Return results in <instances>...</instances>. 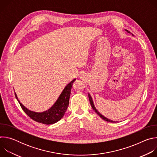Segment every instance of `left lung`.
<instances>
[{"instance_id": "8db88e82", "label": "left lung", "mask_w": 157, "mask_h": 157, "mask_svg": "<svg viewBox=\"0 0 157 157\" xmlns=\"http://www.w3.org/2000/svg\"><path fill=\"white\" fill-rule=\"evenodd\" d=\"M128 33H130V32L128 31V30H125ZM88 97H89V101H90V104H91V107H92V108L93 109V110L96 112V113L100 117H101L103 120H104V121H107V122H115V121H110V119H107L106 117H105L104 116H103L102 115H101L99 112L98 111V110L96 109V107H95V106H94V103H93V99H92V98L91 97V96H90V94H88Z\"/></svg>"}]
</instances>
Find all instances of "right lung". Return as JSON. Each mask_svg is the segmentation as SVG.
Masks as SVG:
<instances>
[{
	"label": "right lung",
	"mask_w": 157,
	"mask_h": 157,
	"mask_svg": "<svg viewBox=\"0 0 157 157\" xmlns=\"http://www.w3.org/2000/svg\"><path fill=\"white\" fill-rule=\"evenodd\" d=\"M76 79L71 81L64 87L63 92L53 105L48 110L43 113H36L27 109L23 104H21L15 93V98L19 102L21 109L33 121L44 124H53L59 121L64 115L66 109L69 105V99L71 94L72 85Z\"/></svg>",
	"instance_id": "obj_1"
}]
</instances>
